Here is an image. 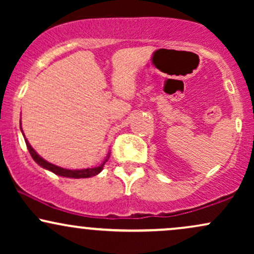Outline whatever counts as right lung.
<instances>
[{
    "instance_id": "obj_1",
    "label": "right lung",
    "mask_w": 254,
    "mask_h": 254,
    "mask_svg": "<svg viewBox=\"0 0 254 254\" xmlns=\"http://www.w3.org/2000/svg\"><path fill=\"white\" fill-rule=\"evenodd\" d=\"M21 131H22V129H21ZM25 142H26V145H27L28 151H30L31 156L33 157V160L37 162L38 165L42 166V167L45 168V170L51 171L52 173L57 174V176H61V177L75 178V179H78V178L94 177L103 171L104 165L106 164V161H107V159H106L100 166H98V167H94V168H84V170H66V168L58 167V166L52 165V164H50V162L46 161V160H44L43 157H40L39 155H38L37 151L31 147V144L28 143V141L26 138H25Z\"/></svg>"
}]
</instances>
